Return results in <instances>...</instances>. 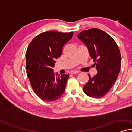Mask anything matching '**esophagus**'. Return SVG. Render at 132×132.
Returning a JSON list of instances; mask_svg holds the SVG:
<instances>
[{"label": "esophagus", "mask_w": 132, "mask_h": 132, "mask_svg": "<svg viewBox=\"0 0 132 132\" xmlns=\"http://www.w3.org/2000/svg\"><path fill=\"white\" fill-rule=\"evenodd\" d=\"M79 73V71H74V70H72V71H70V74H71V75L77 74V73Z\"/></svg>", "instance_id": "obj_1"}]
</instances>
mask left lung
<instances>
[{
	"label": "left lung",
	"instance_id": "obj_1",
	"mask_svg": "<svg viewBox=\"0 0 132 132\" xmlns=\"http://www.w3.org/2000/svg\"><path fill=\"white\" fill-rule=\"evenodd\" d=\"M78 38L88 48L97 70V74L94 77L89 75V81L84 86L83 91L90 97L101 98L111 89L119 73V49L110 35L99 29L83 30L78 35Z\"/></svg>",
	"mask_w": 132,
	"mask_h": 132
}]
</instances>
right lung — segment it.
Instances as JSON below:
<instances>
[{"label": "right lung", "instance_id": "add662e5", "mask_svg": "<svg viewBox=\"0 0 132 132\" xmlns=\"http://www.w3.org/2000/svg\"><path fill=\"white\" fill-rule=\"evenodd\" d=\"M73 32H44L34 38L26 53V71L32 88L40 98L57 100L62 95L69 75L54 73L55 60L61 57L62 48Z\"/></svg>", "mask_w": 132, "mask_h": 132}]
</instances>
